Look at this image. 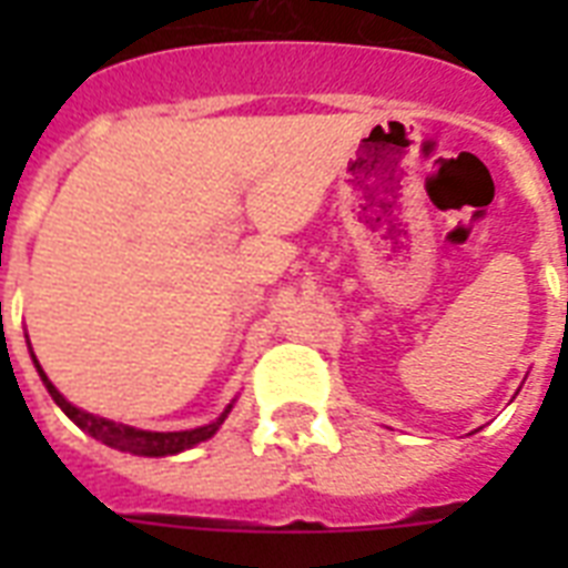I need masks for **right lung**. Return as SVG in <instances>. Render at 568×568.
<instances>
[{"label":"right lung","instance_id":"1","mask_svg":"<svg viewBox=\"0 0 568 568\" xmlns=\"http://www.w3.org/2000/svg\"><path fill=\"white\" fill-rule=\"evenodd\" d=\"M34 365H38V359H34ZM40 377H43V383H47L49 395H52V400H55L61 409H64L70 418H73L82 430H88L93 436V439L105 442L109 448H118V450H126V454H138V457H168V454H180V450L191 448V445H200V442H205L209 436H214V430L221 427L223 418H226V413L217 418L214 424H205V427H196V430H182V433H150V430H135V427H123V424H114V422H105V418H97V415L91 413H82V409H75L73 404H67V397L58 392L52 383L47 379V374H43V368L38 365Z\"/></svg>","mask_w":568,"mask_h":568}]
</instances>
